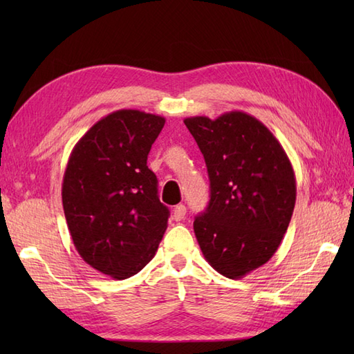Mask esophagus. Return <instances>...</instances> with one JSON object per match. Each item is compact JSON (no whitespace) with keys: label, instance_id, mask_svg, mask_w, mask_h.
<instances>
[{"label":"esophagus","instance_id":"1","mask_svg":"<svg viewBox=\"0 0 354 354\" xmlns=\"http://www.w3.org/2000/svg\"><path fill=\"white\" fill-rule=\"evenodd\" d=\"M185 212H187V208H185V205H183V204H179V205H176L175 208H173V219H175L176 222H179V221H183L184 217H185Z\"/></svg>","mask_w":354,"mask_h":354}]
</instances>
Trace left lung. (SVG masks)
Masks as SVG:
<instances>
[{
  "label": "left lung",
  "instance_id": "1",
  "mask_svg": "<svg viewBox=\"0 0 354 354\" xmlns=\"http://www.w3.org/2000/svg\"><path fill=\"white\" fill-rule=\"evenodd\" d=\"M184 123L209 178L208 207L193 222L201 251L223 277L243 278L270 260L288 231L297 199L290 160L274 133L243 111Z\"/></svg>",
  "mask_w": 354,
  "mask_h": 354
}]
</instances>
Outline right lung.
Masks as SVG:
<instances>
[{
    "label": "right lung",
    "mask_w": 354,
    "mask_h": 354,
    "mask_svg": "<svg viewBox=\"0 0 354 354\" xmlns=\"http://www.w3.org/2000/svg\"><path fill=\"white\" fill-rule=\"evenodd\" d=\"M165 118L120 109L100 118L73 147L62 205L80 257L115 280L153 259L167 230L169 208L158 198L147 155Z\"/></svg>",
    "instance_id": "obj_1"
}]
</instances>
